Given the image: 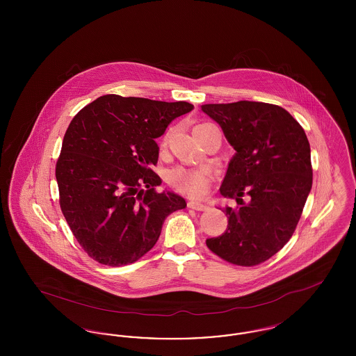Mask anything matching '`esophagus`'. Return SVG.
<instances>
[{"instance_id":"34e87169","label":"esophagus","mask_w":356,"mask_h":356,"mask_svg":"<svg viewBox=\"0 0 356 356\" xmlns=\"http://www.w3.org/2000/svg\"><path fill=\"white\" fill-rule=\"evenodd\" d=\"M188 207L192 208V209H196V211H207L208 207L205 204L200 203V202H196V200H192L188 203Z\"/></svg>"}]
</instances>
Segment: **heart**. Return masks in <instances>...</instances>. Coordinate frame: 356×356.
<instances>
[{
	"instance_id": "b5f03b06",
	"label": "heart",
	"mask_w": 356,
	"mask_h": 356,
	"mask_svg": "<svg viewBox=\"0 0 356 356\" xmlns=\"http://www.w3.org/2000/svg\"><path fill=\"white\" fill-rule=\"evenodd\" d=\"M170 184L176 186L179 191L192 195L200 196L205 193L209 183V172L207 170H186V168H175L170 173Z\"/></svg>"
}]
</instances>
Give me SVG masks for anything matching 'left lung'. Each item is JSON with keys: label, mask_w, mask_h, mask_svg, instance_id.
Masks as SVG:
<instances>
[{"label": "left lung", "mask_w": 356, "mask_h": 356, "mask_svg": "<svg viewBox=\"0 0 356 356\" xmlns=\"http://www.w3.org/2000/svg\"><path fill=\"white\" fill-rule=\"evenodd\" d=\"M202 111L236 151L220 193L238 204L224 208L228 227L207 238V247L232 264H260L286 245L302 216L312 186L308 138L300 124L273 104H205Z\"/></svg>", "instance_id": "left-lung-1"}]
</instances>
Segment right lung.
Instances as JSON below:
<instances>
[{
	"instance_id": "right-lung-1",
	"label": "right lung",
	"mask_w": 356,
	"mask_h": 356,
	"mask_svg": "<svg viewBox=\"0 0 356 356\" xmlns=\"http://www.w3.org/2000/svg\"><path fill=\"white\" fill-rule=\"evenodd\" d=\"M192 109L186 102L105 95L69 124L56 165L60 207L96 261L120 267L138 260L156 244L167 216L186 208L177 193L154 191L161 179L151 167L159 159L154 138Z\"/></svg>"
}]
</instances>
